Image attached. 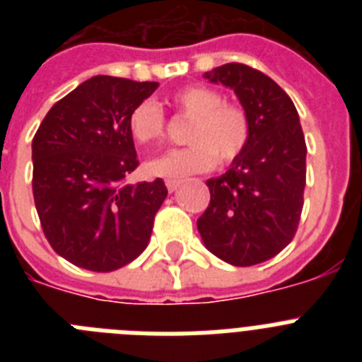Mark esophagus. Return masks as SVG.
Segmentation results:
<instances>
[{
  "label": "esophagus",
  "mask_w": 362,
  "mask_h": 362,
  "mask_svg": "<svg viewBox=\"0 0 362 362\" xmlns=\"http://www.w3.org/2000/svg\"><path fill=\"white\" fill-rule=\"evenodd\" d=\"M179 185H181V181H179V179H166V188H168V192L177 190Z\"/></svg>",
  "instance_id": "34e87169"
}]
</instances>
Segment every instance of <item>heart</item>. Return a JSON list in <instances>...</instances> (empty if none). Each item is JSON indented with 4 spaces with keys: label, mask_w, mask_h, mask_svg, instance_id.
<instances>
[{
    "label": "heart",
    "mask_w": 362,
    "mask_h": 362,
    "mask_svg": "<svg viewBox=\"0 0 362 362\" xmlns=\"http://www.w3.org/2000/svg\"><path fill=\"white\" fill-rule=\"evenodd\" d=\"M175 116L192 119L185 148L170 150L146 163L148 174L185 177L212 168L216 161L232 165L243 158L252 137L250 114L243 105L206 85H187L168 98ZM166 117L153 101H141L130 110L129 132L137 145H153L166 136Z\"/></svg>",
    "instance_id": "obj_1"
}]
</instances>
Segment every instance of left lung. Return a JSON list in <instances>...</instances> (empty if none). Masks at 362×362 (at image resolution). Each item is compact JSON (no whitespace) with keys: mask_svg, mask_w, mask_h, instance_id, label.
<instances>
[{"mask_svg":"<svg viewBox=\"0 0 362 362\" xmlns=\"http://www.w3.org/2000/svg\"><path fill=\"white\" fill-rule=\"evenodd\" d=\"M233 88L252 121L250 145L226 174L206 181L197 219L204 246L233 267L276 257L297 232L306 185V143L290 95L261 70L226 63L204 74Z\"/></svg>","mask_w":362,"mask_h":362,"instance_id":"obj_1","label":"left lung"}]
</instances>
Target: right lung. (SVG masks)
Wrapping results in <instances>:
<instances>
[{"label": "right lung", "mask_w": 362, "mask_h": 362, "mask_svg": "<svg viewBox=\"0 0 362 362\" xmlns=\"http://www.w3.org/2000/svg\"><path fill=\"white\" fill-rule=\"evenodd\" d=\"M159 83L94 76L59 99L32 139V194L56 254L114 272L146 248L165 201L163 179L129 185L139 165L129 114Z\"/></svg>", "instance_id": "right-lung-1"}]
</instances>
